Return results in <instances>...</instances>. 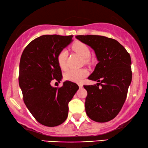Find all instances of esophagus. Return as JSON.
Listing matches in <instances>:
<instances>
[{"label": "esophagus", "mask_w": 148, "mask_h": 148, "mask_svg": "<svg viewBox=\"0 0 148 148\" xmlns=\"http://www.w3.org/2000/svg\"><path fill=\"white\" fill-rule=\"evenodd\" d=\"M78 86H79V88H82L83 87V85H82V84H80V83H79Z\"/></svg>", "instance_id": "esophagus-1"}]
</instances>
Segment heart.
<instances>
[{
	"label": "heart",
	"instance_id": "heart-1",
	"mask_svg": "<svg viewBox=\"0 0 148 148\" xmlns=\"http://www.w3.org/2000/svg\"><path fill=\"white\" fill-rule=\"evenodd\" d=\"M72 49L75 51L80 54L82 58H85V61L88 62V58L90 56V51L89 47L85 43L81 41H76L72 45ZM67 59V51L62 49L58 53L57 56V62L58 66L62 70H65ZM88 75V72L86 69H70L64 74V78L66 80L74 82H80L82 79Z\"/></svg>",
	"mask_w": 148,
	"mask_h": 148
}]
</instances>
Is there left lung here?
<instances>
[{
    "label": "left lung",
    "instance_id": "1",
    "mask_svg": "<svg viewBox=\"0 0 148 148\" xmlns=\"http://www.w3.org/2000/svg\"><path fill=\"white\" fill-rule=\"evenodd\" d=\"M94 49L99 63L88 79L97 84L84 85L85 110L96 122L109 121L118 115L125 101L132 79V60L125 48L114 39L101 35H77Z\"/></svg>",
    "mask_w": 148,
    "mask_h": 148
}]
</instances>
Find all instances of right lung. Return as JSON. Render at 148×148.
Wrapping results in <instances>:
<instances>
[{"mask_svg":"<svg viewBox=\"0 0 148 148\" xmlns=\"http://www.w3.org/2000/svg\"><path fill=\"white\" fill-rule=\"evenodd\" d=\"M72 37L41 35L27 45L21 57L18 82L23 101L35 119L45 126H58L65 121L68 103L79 88L70 81L60 88L50 84L53 80H62L57 56L70 44Z\"/></svg>","mask_w":148,"mask_h":148,"instance_id":"add662e5","label":"right lung"}]
</instances>
